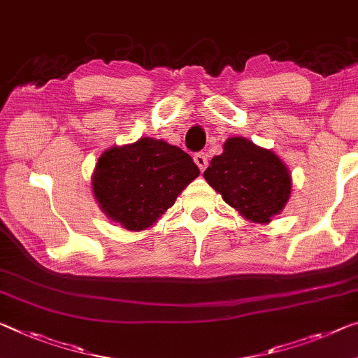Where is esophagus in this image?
<instances>
[{
	"instance_id": "1",
	"label": "esophagus",
	"mask_w": 358,
	"mask_h": 358,
	"mask_svg": "<svg viewBox=\"0 0 358 358\" xmlns=\"http://www.w3.org/2000/svg\"><path fill=\"white\" fill-rule=\"evenodd\" d=\"M194 160H195V163H196V166L200 168V171H205L206 166H208V157H206V153H205V152H198V153H195Z\"/></svg>"
}]
</instances>
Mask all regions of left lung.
Segmentation results:
<instances>
[{
  "label": "left lung",
  "mask_w": 358,
  "mask_h": 358,
  "mask_svg": "<svg viewBox=\"0 0 358 358\" xmlns=\"http://www.w3.org/2000/svg\"><path fill=\"white\" fill-rule=\"evenodd\" d=\"M225 203L252 222L266 224L283 210L291 194V176L273 152L245 137H230L224 152L203 173Z\"/></svg>",
  "instance_id": "8db88e82"
}]
</instances>
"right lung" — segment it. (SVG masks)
Wrapping results in <instances>:
<instances>
[{"label":"right lung","mask_w":358,"mask_h":358,"mask_svg":"<svg viewBox=\"0 0 358 358\" xmlns=\"http://www.w3.org/2000/svg\"><path fill=\"white\" fill-rule=\"evenodd\" d=\"M198 174L200 169L189 153L164 141L142 137L102 153L92 190L112 221L128 230H144L174 205Z\"/></svg>","instance_id":"obj_1"}]
</instances>
